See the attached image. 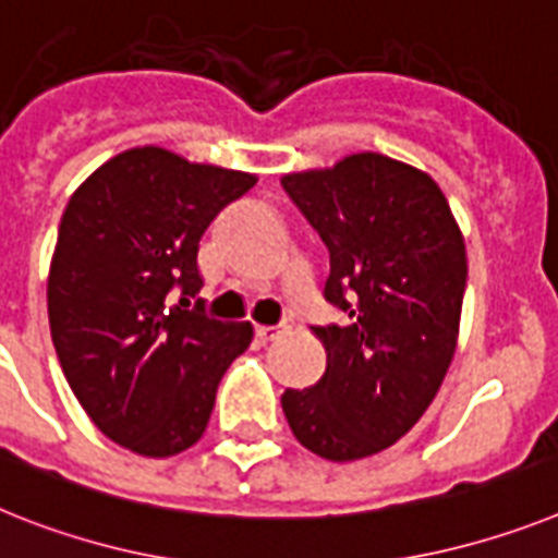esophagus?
<instances>
[{"label":"esophagus","mask_w":558,"mask_h":558,"mask_svg":"<svg viewBox=\"0 0 558 558\" xmlns=\"http://www.w3.org/2000/svg\"><path fill=\"white\" fill-rule=\"evenodd\" d=\"M289 329H292V317H287V320L278 323V326H257L255 335L260 343H271V340H278L280 335H287Z\"/></svg>","instance_id":"obj_1"}]
</instances>
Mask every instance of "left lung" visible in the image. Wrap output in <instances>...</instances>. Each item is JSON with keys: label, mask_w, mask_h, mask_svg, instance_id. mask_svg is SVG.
Returning a JSON list of instances; mask_svg holds the SVG:
<instances>
[{"label": "left lung", "mask_w": 558, "mask_h": 558, "mask_svg": "<svg viewBox=\"0 0 558 558\" xmlns=\"http://www.w3.org/2000/svg\"><path fill=\"white\" fill-rule=\"evenodd\" d=\"M329 250L323 298L343 323L312 326L326 372L280 397L303 448L351 462L395 446L425 414L460 335L465 241L434 178L357 153L331 170L283 175Z\"/></svg>", "instance_id": "1"}]
</instances>
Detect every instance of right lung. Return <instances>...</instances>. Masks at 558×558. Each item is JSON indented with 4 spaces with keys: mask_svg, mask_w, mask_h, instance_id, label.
<instances>
[{
    "mask_svg": "<svg viewBox=\"0 0 558 558\" xmlns=\"http://www.w3.org/2000/svg\"><path fill=\"white\" fill-rule=\"evenodd\" d=\"M255 181L135 147L64 209L48 278L56 354L98 430L142 457L195 446L223 372L250 349L252 323L215 320L190 298L204 287L201 238Z\"/></svg>",
    "mask_w": 558,
    "mask_h": 558,
    "instance_id": "1",
    "label": "right lung"
}]
</instances>
